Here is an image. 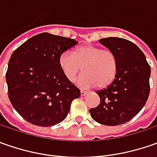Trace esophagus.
Segmentation results:
<instances>
[{
	"instance_id": "34e87169",
	"label": "esophagus",
	"mask_w": 157,
	"mask_h": 157,
	"mask_svg": "<svg viewBox=\"0 0 157 157\" xmlns=\"http://www.w3.org/2000/svg\"><path fill=\"white\" fill-rule=\"evenodd\" d=\"M86 94H87V92H86V91H84V90H81V91H80V95H81V96H85Z\"/></svg>"
}]
</instances>
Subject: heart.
Listing matches in <instances>:
<instances>
[{"label": "heart", "instance_id": "heart-1", "mask_svg": "<svg viewBox=\"0 0 157 157\" xmlns=\"http://www.w3.org/2000/svg\"><path fill=\"white\" fill-rule=\"evenodd\" d=\"M58 63L64 77L73 81L78 72L84 71L78 78L79 86L102 89L108 86L115 78L118 71L117 57L110 50L86 44L77 48L73 53L63 52Z\"/></svg>", "mask_w": 157, "mask_h": 157}]
</instances>
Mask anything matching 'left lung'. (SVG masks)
<instances>
[{"mask_svg":"<svg viewBox=\"0 0 157 157\" xmlns=\"http://www.w3.org/2000/svg\"><path fill=\"white\" fill-rule=\"evenodd\" d=\"M100 43L115 54L118 71L107 87L96 91L100 102L90 113L99 123L118 126L132 120L145 105L150 91V66L143 52L128 40L106 37Z\"/></svg>","mask_w":157,"mask_h":157,"instance_id":"1","label":"left lung"}]
</instances>
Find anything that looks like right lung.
Here are the masks:
<instances>
[{
	"label": "right lung",
	"instance_id": "1",
	"mask_svg": "<svg viewBox=\"0 0 157 157\" xmlns=\"http://www.w3.org/2000/svg\"><path fill=\"white\" fill-rule=\"evenodd\" d=\"M76 40L49 33L32 36L9 59L6 72L9 98L28 122L51 127L63 121L80 90L69 81L58 63L59 56Z\"/></svg>",
	"mask_w": 157,
	"mask_h": 157
}]
</instances>
